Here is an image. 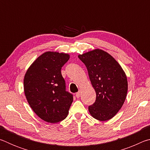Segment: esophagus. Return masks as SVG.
I'll use <instances>...</instances> for the list:
<instances>
[{"label":"esophagus","instance_id":"obj_1","mask_svg":"<svg viewBox=\"0 0 150 150\" xmlns=\"http://www.w3.org/2000/svg\"><path fill=\"white\" fill-rule=\"evenodd\" d=\"M80 96H81V91H79V92H77V93H76L75 96L77 98H79Z\"/></svg>","mask_w":150,"mask_h":150}]
</instances>
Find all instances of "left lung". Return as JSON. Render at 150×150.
Instances as JSON below:
<instances>
[{"label": "left lung", "mask_w": 150, "mask_h": 150, "mask_svg": "<svg viewBox=\"0 0 150 150\" xmlns=\"http://www.w3.org/2000/svg\"><path fill=\"white\" fill-rule=\"evenodd\" d=\"M87 67L96 92L88 111L96 120L106 121L116 115L125 101L128 81L119 63L110 54L96 49L78 55Z\"/></svg>", "instance_id": "obj_1"}]
</instances>
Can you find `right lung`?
I'll list each match as a JSON object with an SVG mask.
<instances>
[{"mask_svg":"<svg viewBox=\"0 0 150 150\" xmlns=\"http://www.w3.org/2000/svg\"><path fill=\"white\" fill-rule=\"evenodd\" d=\"M69 55L47 52L35 59L24 79L25 96L30 107L45 122L57 123L67 117L73 100L66 91L62 67Z\"/></svg>","mask_w":150,"mask_h":150,"instance_id":"obj_1","label":"right lung"}]
</instances>
